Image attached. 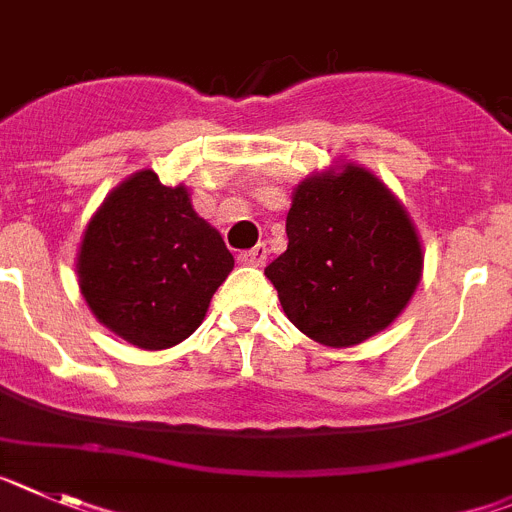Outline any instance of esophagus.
I'll list each match as a JSON object with an SVG mask.
<instances>
[{"label":"esophagus","mask_w":512,"mask_h":512,"mask_svg":"<svg viewBox=\"0 0 512 512\" xmlns=\"http://www.w3.org/2000/svg\"><path fill=\"white\" fill-rule=\"evenodd\" d=\"M239 262H242V265L262 267L267 262V247L265 245H255L252 250L239 252Z\"/></svg>","instance_id":"34e87169"}]
</instances>
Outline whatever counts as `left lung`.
<instances>
[{"label":"left lung","instance_id":"8db88e82","mask_svg":"<svg viewBox=\"0 0 512 512\" xmlns=\"http://www.w3.org/2000/svg\"><path fill=\"white\" fill-rule=\"evenodd\" d=\"M288 250L265 267L285 316L324 347L388 329L423 275L411 214L372 170L336 163L293 188Z\"/></svg>","mask_w":512,"mask_h":512}]
</instances>
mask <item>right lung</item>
Here are the masks:
<instances>
[{"mask_svg":"<svg viewBox=\"0 0 512 512\" xmlns=\"http://www.w3.org/2000/svg\"><path fill=\"white\" fill-rule=\"evenodd\" d=\"M222 234L196 214L183 183L150 168L107 193L78 245L76 275L99 324L140 349H170L199 329L232 273Z\"/></svg>","mask_w":512,"mask_h":512,"instance_id":"1","label":"right lung"}]
</instances>
